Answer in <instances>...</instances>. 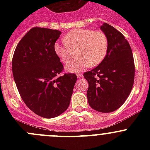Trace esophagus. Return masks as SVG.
<instances>
[{"instance_id":"34e87169","label":"esophagus","mask_w":150,"mask_h":150,"mask_svg":"<svg viewBox=\"0 0 150 150\" xmlns=\"http://www.w3.org/2000/svg\"><path fill=\"white\" fill-rule=\"evenodd\" d=\"M77 77H78V78H81L83 77V75L82 74H78V75H77Z\"/></svg>"}]
</instances>
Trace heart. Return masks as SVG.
Returning a JSON list of instances; mask_svg holds the SVG:
<instances>
[{
  "label": "heart",
  "instance_id": "heart-1",
  "mask_svg": "<svg viewBox=\"0 0 150 150\" xmlns=\"http://www.w3.org/2000/svg\"><path fill=\"white\" fill-rule=\"evenodd\" d=\"M64 43L56 42L54 50L62 62L70 59L69 48H78L77 59L66 64L68 72H80L83 69L100 64L107 54L108 40L103 32L93 31L90 29H75L64 36Z\"/></svg>",
  "mask_w": 150,
  "mask_h": 150
}]
</instances>
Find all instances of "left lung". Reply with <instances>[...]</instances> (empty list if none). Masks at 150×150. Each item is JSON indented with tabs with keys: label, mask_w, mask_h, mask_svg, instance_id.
Returning a JSON list of instances; mask_svg holds the SVG:
<instances>
[{
	"label": "left lung",
	"mask_w": 150,
	"mask_h": 150,
	"mask_svg": "<svg viewBox=\"0 0 150 150\" xmlns=\"http://www.w3.org/2000/svg\"><path fill=\"white\" fill-rule=\"evenodd\" d=\"M108 40L107 54L96 67L83 74L88 83L87 98L93 110L115 111L129 96L134 81L132 50L120 32L107 23L100 27Z\"/></svg>",
	"instance_id": "obj_1"
}]
</instances>
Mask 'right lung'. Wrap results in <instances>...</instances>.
<instances>
[{"mask_svg": "<svg viewBox=\"0 0 150 150\" xmlns=\"http://www.w3.org/2000/svg\"><path fill=\"white\" fill-rule=\"evenodd\" d=\"M61 32L35 27L19 42L12 59L13 79L21 98L40 117L53 118L68 108L77 76L60 75L64 67L54 45Z\"/></svg>", "mask_w": 150, "mask_h": 150, "instance_id": "add662e5", "label": "right lung"}]
</instances>
